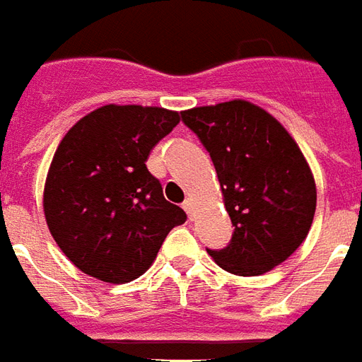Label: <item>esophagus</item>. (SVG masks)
<instances>
[{
  "mask_svg": "<svg viewBox=\"0 0 362 362\" xmlns=\"http://www.w3.org/2000/svg\"><path fill=\"white\" fill-rule=\"evenodd\" d=\"M182 207H184V211H186L189 219H192V217H194V216H192V211H194V202H192V199H186V202H184V206H182Z\"/></svg>",
  "mask_w": 362,
  "mask_h": 362,
  "instance_id": "obj_1",
  "label": "esophagus"
}]
</instances>
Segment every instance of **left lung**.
I'll use <instances>...</instances> for the list:
<instances>
[{"label": "left lung", "instance_id": "left-lung-1", "mask_svg": "<svg viewBox=\"0 0 362 362\" xmlns=\"http://www.w3.org/2000/svg\"><path fill=\"white\" fill-rule=\"evenodd\" d=\"M214 160L235 231L207 252L231 274L259 276L292 255L310 233L315 182L300 146L269 111L245 100L182 111Z\"/></svg>", "mask_w": 362, "mask_h": 362}]
</instances>
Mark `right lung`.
<instances>
[{
	"label": "right lung",
	"mask_w": 362,
	"mask_h": 362,
	"mask_svg": "<svg viewBox=\"0 0 362 362\" xmlns=\"http://www.w3.org/2000/svg\"><path fill=\"white\" fill-rule=\"evenodd\" d=\"M178 123V111L110 103L60 141L42 207L50 235L82 272L131 282L155 262L170 229L186 221L146 168L151 151Z\"/></svg>",
	"instance_id": "right-lung-1"
}]
</instances>
